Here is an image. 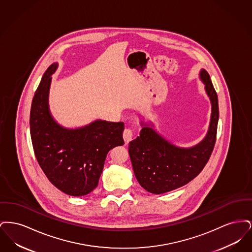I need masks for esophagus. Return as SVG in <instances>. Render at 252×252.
Returning a JSON list of instances; mask_svg holds the SVG:
<instances>
[{
  "instance_id": "obj_1",
  "label": "esophagus",
  "mask_w": 252,
  "mask_h": 252,
  "mask_svg": "<svg viewBox=\"0 0 252 252\" xmlns=\"http://www.w3.org/2000/svg\"><path fill=\"white\" fill-rule=\"evenodd\" d=\"M123 138L125 140L126 144H128L130 141L133 140V132L129 128H126L123 132Z\"/></svg>"
}]
</instances>
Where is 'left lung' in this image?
<instances>
[{"label": "left lung", "instance_id": "obj_1", "mask_svg": "<svg viewBox=\"0 0 252 252\" xmlns=\"http://www.w3.org/2000/svg\"><path fill=\"white\" fill-rule=\"evenodd\" d=\"M199 77L212 104L209 130L199 144L190 148L178 147L144 122L140 136L129 143L135 177L147 192L159 194L187 184L203 170L212 155L219 118L218 98L209 73L201 70Z\"/></svg>", "mask_w": 252, "mask_h": 252}]
</instances>
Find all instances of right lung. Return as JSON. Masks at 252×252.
Here are the masks:
<instances>
[{
    "label": "right lung",
    "mask_w": 252,
    "mask_h": 252,
    "mask_svg": "<svg viewBox=\"0 0 252 252\" xmlns=\"http://www.w3.org/2000/svg\"><path fill=\"white\" fill-rule=\"evenodd\" d=\"M58 63L44 72L32 101L30 134L36 160L50 182L72 196L94 191L103 172L108 151L125 144L123 122L96 120L83 127L60 126L49 110L51 75Z\"/></svg>",
    "instance_id": "1"
}]
</instances>
